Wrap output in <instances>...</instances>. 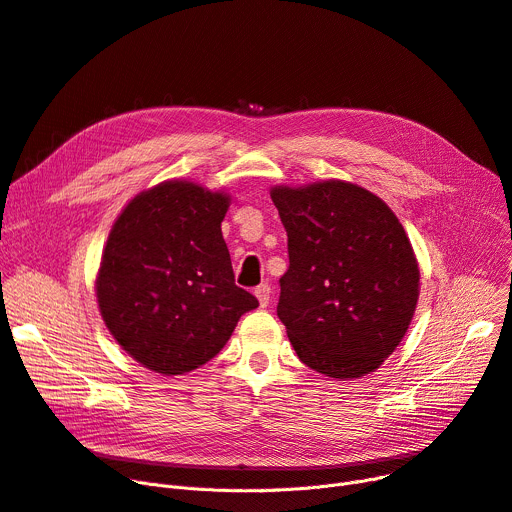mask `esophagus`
<instances>
[{
    "label": "esophagus",
    "instance_id": "1",
    "mask_svg": "<svg viewBox=\"0 0 512 512\" xmlns=\"http://www.w3.org/2000/svg\"><path fill=\"white\" fill-rule=\"evenodd\" d=\"M270 285L268 283H262V285H258L256 289H254V295L258 297V302H260V308H266L268 306V302H270Z\"/></svg>",
    "mask_w": 512,
    "mask_h": 512
}]
</instances>
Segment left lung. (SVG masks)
<instances>
[{"label": "left lung", "mask_w": 512, "mask_h": 512, "mask_svg": "<svg viewBox=\"0 0 512 512\" xmlns=\"http://www.w3.org/2000/svg\"><path fill=\"white\" fill-rule=\"evenodd\" d=\"M287 231L277 314L302 362L330 378L374 372L407 333L419 268L403 225L372 192L337 182L270 192Z\"/></svg>", "instance_id": "obj_1"}]
</instances>
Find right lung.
Instances as JSON below:
<instances>
[{"instance_id": "1", "label": "right lung", "mask_w": 512, "mask_h": 512, "mask_svg": "<svg viewBox=\"0 0 512 512\" xmlns=\"http://www.w3.org/2000/svg\"><path fill=\"white\" fill-rule=\"evenodd\" d=\"M229 198L190 182L138 194L103 252L97 297L115 341L144 368L175 376L213 359L258 299L235 285L221 233Z\"/></svg>"}]
</instances>
